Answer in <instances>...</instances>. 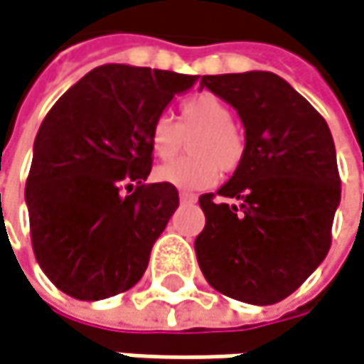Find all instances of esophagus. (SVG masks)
<instances>
[{"instance_id": "1", "label": "esophagus", "mask_w": 364, "mask_h": 364, "mask_svg": "<svg viewBox=\"0 0 364 364\" xmlns=\"http://www.w3.org/2000/svg\"><path fill=\"white\" fill-rule=\"evenodd\" d=\"M180 201H182V203H195V201H197V195L184 193V191H182V193H180Z\"/></svg>"}]
</instances>
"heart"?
Wrapping results in <instances>:
<instances>
[{"mask_svg":"<svg viewBox=\"0 0 364 364\" xmlns=\"http://www.w3.org/2000/svg\"><path fill=\"white\" fill-rule=\"evenodd\" d=\"M232 109L213 94H197L182 102L180 123L161 114L149 129V144L159 161L173 159L182 149V136L197 129L188 142L195 157L178 159L155 169V180L182 191H199L211 186L220 171H232L243 159L245 138L232 125Z\"/></svg>","mask_w":364,"mask_h":364,"instance_id":"b5f03b06","label":"heart"}]
</instances>
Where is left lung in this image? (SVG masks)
I'll list each match as a JSON object with an SVG mask.
<instances>
[{
  "instance_id": "1",
  "label": "left lung",
  "mask_w": 364,
  "mask_h": 364,
  "mask_svg": "<svg viewBox=\"0 0 364 364\" xmlns=\"http://www.w3.org/2000/svg\"><path fill=\"white\" fill-rule=\"evenodd\" d=\"M245 127V153L218 191L203 195V232L195 241L207 283L255 306L291 296L331 245L341 188L329 125L274 73L203 75Z\"/></svg>"
}]
</instances>
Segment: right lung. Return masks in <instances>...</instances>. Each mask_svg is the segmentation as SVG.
Masks as SVG:
<instances>
[{"mask_svg":"<svg viewBox=\"0 0 364 364\" xmlns=\"http://www.w3.org/2000/svg\"><path fill=\"white\" fill-rule=\"evenodd\" d=\"M195 81L197 75L105 65L46 114L24 201L35 257L67 296L96 301L142 279L178 207L176 186L144 184L153 163L149 129Z\"/></svg>","mask_w":364,"mask_h":364,"instance_id":"add662e5","label":"right lung"}]
</instances>
